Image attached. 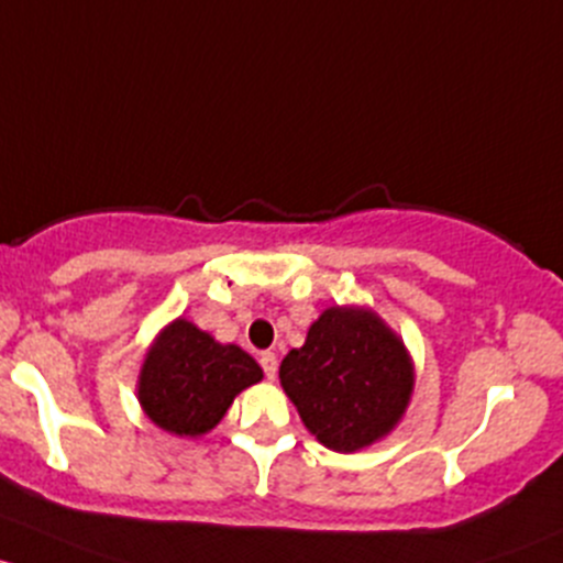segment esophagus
I'll use <instances>...</instances> for the list:
<instances>
[{
  "instance_id": "obj_1",
  "label": "esophagus",
  "mask_w": 563,
  "mask_h": 563,
  "mask_svg": "<svg viewBox=\"0 0 563 563\" xmlns=\"http://www.w3.org/2000/svg\"><path fill=\"white\" fill-rule=\"evenodd\" d=\"M260 366H263L265 376H268V379H274L276 371H279V361H276L274 352H263V355H260Z\"/></svg>"
}]
</instances>
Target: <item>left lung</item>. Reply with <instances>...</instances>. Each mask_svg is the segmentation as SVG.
<instances>
[{"mask_svg": "<svg viewBox=\"0 0 563 563\" xmlns=\"http://www.w3.org/2000/svg\"><path fill=\"white\" fill-rule=\"evenodd\" d=\"M279 379L317 442L355 453L398 426L415 390V366L376 311L330 306L306 344L284 357Z\"/></svg>", "mask_w": 563, "mask_h": 563, "instance_id": "obj_1", "label": "left lung"}]
</instances>
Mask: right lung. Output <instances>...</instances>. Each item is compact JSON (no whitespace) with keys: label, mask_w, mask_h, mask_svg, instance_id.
Here are the masks:
<instances>
[{"label":"right lung","mask_w":563,"mask_h":563,"mask_svg":"<svg viewBox=\"0 0 563 563\" xmlns=\"http://www.w3.org/2000/svg\"><path fill=\"white\" fill-rule=\"evenodd\" d=\"M263 368L235 344H219L187 320H173L148 346L137 376V401L154 426L176 437L211 431Z\"/></svg>","instance_id":"add662e5"}]
</instances>
